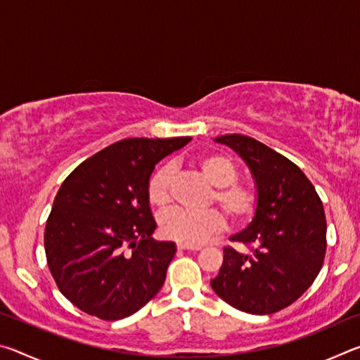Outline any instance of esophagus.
<instances>
[{
    "instance_id": "34e87169",
    "label": "esophagus",
    "mask_w": 360,
    "mask_h": 360,
    "mask_svg": "<svg viewBox=\"0 0 360 360\" xmlns=\"http://www.w3.org/2000/svg\"><path fill=\"white\" fill-rule=\"evenodd\" d=\"M178 249H187V251H200L202 246H192V245H184V243H178Z\"/></svg>"
}]
</instances>
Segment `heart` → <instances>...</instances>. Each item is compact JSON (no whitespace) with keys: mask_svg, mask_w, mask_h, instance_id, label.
<instances>
[{"mask_svg":"<svg viewBox=\"0 0 360 360\" xmlns=\"http://www.w3.org/2000/svg\"><path fill=\"white\" fill-rule=\"evenodd\" d=\"M197 167L203 178L214 187L211 202L224 211L231 222L243 224L254 216L257 208V191L248 182L236 181L238 168L235 162L225 154L208 152L197 158ZM172 165L158 167L150 174L148 182L149 202L163 208L169 202V186H172ZM224 217L214 210L203 212H191L186 210H172L163 212L158 219L160 233L169 240L184 245H202L212 235L224 229Z\"/></svg>","mask_w":360,"mask_h":360,"instance_id":"1","label":"heart"}]
</instances>
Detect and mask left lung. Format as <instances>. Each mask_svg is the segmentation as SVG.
<instances>
[{"label":"left lung","mask_w":360,"mask_h":360,"mask_svg":"<svg viewBox=\"0 0 360 360\" xmlns=\"http://www.w3.org/2000/svg\"><path fill=\"white\" fill-rule=\"evenodd\" d=\"M214 141L245 160L257 191V208L248 227L230 236L252 246L251 252L225 248L211 288L240 311L276 313L303 295L319 275L327 248L324 206L302 169L264 143L245 135Z\"/></svg>","instance_id":"obj_1"}]
</instances>
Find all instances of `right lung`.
Wrapping results in <instances>:
<instances>
[{
  "label": "right lung",
  "instance_id": "1",
  "mask_svg": "<svg viewBox=\"0 0 360 360\" xmlns=\"http://www.w3.org/2000/svg\"><path fill=\"white\" fill-rule=\"evenodd\" d=\"M191 139H122L63 181L44 249L60 292L84 313L124 319L162 289L176 245L152 238L148 182L157 163Z\"/></svg>",
  "mask_w": 360,
  "mask_h": 360
}]
</instances>
